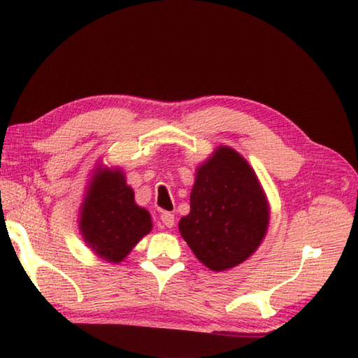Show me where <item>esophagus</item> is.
Wrapping results in <instances>:
<instances>
[{
  "mask_svg": "<svg viewBox=\"0 0 358 358\" xmlns=\"http://www.w3.org/2000/svg\"><path fill=\"white\" fill-rule=\"evenodd\" d=\"M161 222H162V225H166L167 229H172V227L175 225V216L172 213L164 211L161 214Z\"/></svg>",
  "mask_w": 358,
  "mask_h": 358,
  "instance_id": "esophagus-1",
  "label": "esophagus"
}]
</instances>
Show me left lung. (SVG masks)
Instances as JSON below:
<instances>
[{"instance_id": "8db88e82", "label": "left lung", "mask_w": 358, "mask_h": 358, "mask_svg": "<svg viewBox=\"0 0 358 358\" xmlns=\"http://www.w3.org/2000/svg\"><path fill=\"white\" fill-rule=\"evenodd\" d=\"M268 225L269 205L253 169L233 148L219 147L197 169L181 236L206 268L220 272L245 262Z\"/></svg>"}]
</instances>
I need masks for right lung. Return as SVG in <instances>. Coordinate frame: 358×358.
Instances as JSON below:
<instances>
[{
	"label": "right lung",
	"mask_w": 358,
	"mask_h": 358,
	"mask_svg": "<svg viewBox=\"0 0 358 358\" xmlns=\"http://www.w3.org/2000/svg\"><path fill=\"white\" fill-rule=\"evenodd\" d=\"M80 230L90 249L109 263L123 262L150 233V213L136 205L120 169H96L81 206Z\"/></svg>",
	"instance_id": "obj_1"
}]
</instances>
